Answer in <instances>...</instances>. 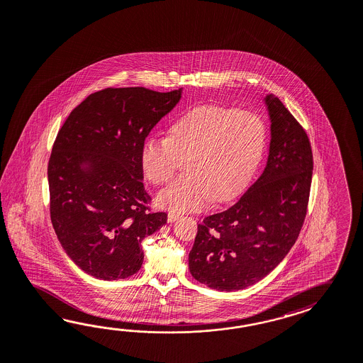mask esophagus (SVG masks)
I'll return each instance as SVG.
<instances>
[{"label": "esophagus", "mask_w": 363, "mask_h": 363, "mask_svg": "<svg viewBox=\"0 0 363 363\" xmlns=\"http://www.w3.org/2000/svg\"><path fill=\"white\" fill-rule=\"evenodd\" d=\"M177 213H168V223H173V221H176L178 219Z\"/></svg>", "instance_id": "34e87169"}]
</instances>
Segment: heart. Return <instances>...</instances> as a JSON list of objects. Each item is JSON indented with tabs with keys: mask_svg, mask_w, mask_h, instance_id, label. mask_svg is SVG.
Returning a JSON list of instances; mask_svg holds the SVG:
<instances>
[{
	"mask_svg": "<svg viewBox=\"0 0 363 363\" xmlns=\"http://www.w3.org/2000/svg\"><path fill=\"white\" fill-rule=\"evenodd\" d=\"M266 125L247 110L199 106L170 124L165 139L143 144L140 161L150 184L164 186L186 160L189 176L161 191L156 203L172 213L199 211L235 198L247 185L264 155Z\"/></svg>",
	"mask_w": 363,
	"mask_h": 363,
	"instance_id": "obj_1",
	"label": "heart"
}]
</instances>
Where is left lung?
Listing matches in <instances>:
<instances>
[{
  "label": "left lung",
  "instance_id": "8db88e82",
  "mask_svg": "<svg viewBox=\"0 0 363 363\" xmlns=\"http://www.w3.org/2000/svg\"><path fill=\"white\" fill-rule=\"evenodd\" d=\"M269 156L262 174L223 213L198 224L189 270L213 290L259 282L290 252L307 213L313 159L301 124L274 94H266Z\"/></svg>",
  "mask_w": 363,
  "mask_h": 363
}]
</instances>
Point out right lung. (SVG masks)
<instances>
[{"label":"right lung","mask_w":363,"mask_h":363,"mask_svg":"<svg viewBox=\"0 0 363 363\" xmlns=\"http://www.w3.org/2000/svg\"><path fill=\"white\" fill-rule=\"evenodd\" d=\"M182 97V89L108 88L90 94L62 124L48 162L51 221L82 272L116 281L142 267V241L168 215L150 213L143 144Z\"/></svg>","instance_id":"right-lung-1"}]
</instances>
